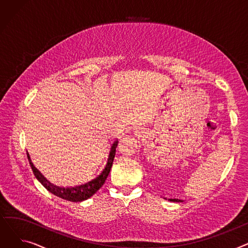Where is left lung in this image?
I'll return each instance as SVG.
<instances>
[{
    "mask_svg": "<svg viewBox=\"0 0 248 248\" xmlns=\"http://www.w3.org/2000/svg\"><path fill=\"white\" fill-rule=\"evenodd\" d=\"M170 201H173V202H181V200H179V199H170Z\"/></svg>",
    "mask_w": 248,
    "mask_h": 248,
    "instance_id": "8db88e82",
    "label": "left lung"
}]
</instances>
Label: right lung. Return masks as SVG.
<instances>
[{
    "label": "right lung",
    "instance_id": "add662e5",
    "mask_svg": "<svg viewBox=\"0 0 248 248\" xmlns=\"http://www.w3.org/2000/svg\"><path fill=\"white\" fill-rule=\"evenodd\" d=\"M117 142H119V140H114L113 141H111L108 152V157H107L106 163L103 164V167L101 168V170L95 175V177L90 179L89 181L84 182V183H82L80 185H74V186H70V187H59L54 184H51L50 182L47 181V179L44 178V176L34 167L28 152H27V157H28L29 164L31 166L33 174L35 175L36 179L40 182V183L50 193L54 194L55 196L62 198L64 200L71 201V202H81V201L86 200L89 197L93 196V195L96 191H98L101 188L104 182H106V180L110 172L112 163H113V159L115 155V148L117 146Z\"/></svg>",
    "mask_w": 248,
    "mask_h": 248
}]
</instances>
